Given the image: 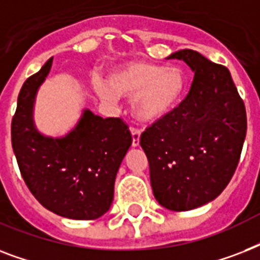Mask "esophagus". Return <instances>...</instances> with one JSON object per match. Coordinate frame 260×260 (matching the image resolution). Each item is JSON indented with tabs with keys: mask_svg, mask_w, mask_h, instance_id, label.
<instances>
[{
	"mask_svg": "<svg viewBox=\"0 0 260 260\" xmlns=\"http://www.w3.org/2000/svg\"><path fill=\"white\" fill-rule=\"evenodd\" d=\"M131 134H132V147H138L140 143V131L138 128H131Z\"/></svg>",
	"mask_w": 260,
	"mask_h": 260,
	"instance_id": "obj_1",
	"label": "esophagus"
}]
</instances>
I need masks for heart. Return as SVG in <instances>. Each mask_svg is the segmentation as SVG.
<instances>
[{
	"instance_id": "b5f03b06",
	"label": "heart",
	"mask_w": 260,
	"mask_h": 260,
	"mask_svg": "<svg viewBox=\"0 0 260 260\" xmlns=\"http://www.w3.org/2000/svg\"><path fill=\"white\" fill-rule=\"evenodd\" d=\"M187 79L177 67L135 60L112 70L109 81L94 78L95 93L105 101L116 102L120 95L132 98L135 116L144 122L162 120L173 112L185 94Z\"/></svg>"
}]
</instances>
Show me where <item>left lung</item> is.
<instances>
[{
	"instance_id": "8db88e82",
	"label": "left lung",
	"mask_w": 260,
	"mask_h": 260,
	"mask_svg": "<svg viewBox=\"0 0 260 260\" xmlns=\"http://www.w3.org/2000/svg\"><path fill=\"white\" fill-rule=\"evenodd\" d=\"M167 59L183 60L193 83L169 116L143 132L140 146L156 201L185 212L213 201L230 183L246 139V106L225 66L193 50Z\"/></svg>"
}]
</instances>
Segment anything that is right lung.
Returning <instances> with one entry per match:
<instances>
[{
    "label": "right lung",
    "instance_id": "1",
    "mask_svg": "<svg viewBox=\"0 0 260 260\" xmlns=\"http://www.w3.org/2000/svg\"><path fill=\"white\" fill-rule=\"evenodd\" d=\"M51 66L52 58L20 90L12 120L13 152L28 189L44 208L73 220H95L112 205L132 136L121 118H102L89 109L66 136L40 134L34 121L35 98Z\"/></svg>",
    "mask_w": 260,
    "mask_h": 260
}]
</instances>
